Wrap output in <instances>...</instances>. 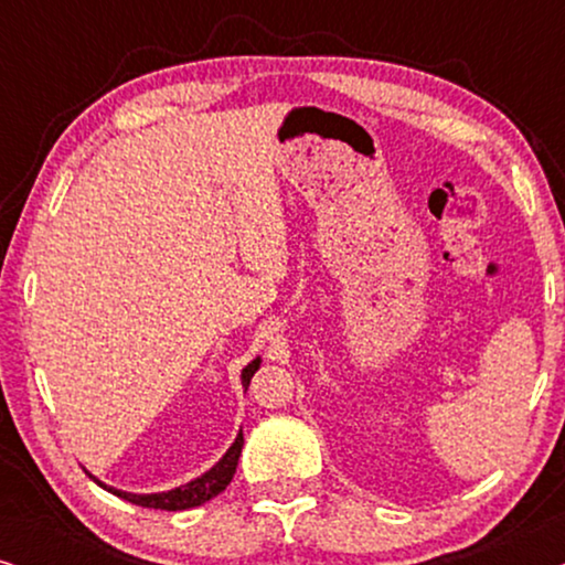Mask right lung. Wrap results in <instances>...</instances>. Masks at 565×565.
<instances>
[{
    "label": "right lung",
    "instance_id": "right-lung-1",
    "mask_svg": "<svg viewBox=\"0 0 565 565\" xmlns=\"http://www.w3.org/2000/svg\"><path fill=\"white\" fill-rule=\"evenodd\" d=\"M262 365L259 358H254L249 365H246L242 370V385L244 388H249V381L252 375L257 373ZM242 447H244V435L238 431L234 445L228 447L226 455L215 462V466L211 470H205L203 476L192 478L190 483L184 486H177V489H169V491H159V493H130V491H120L115 489V486H107L99 481V478H95L89 473V470H84L92 481H95L99 489L110 491L115 493V497L126 499L130 501V504L136 507H146V509H167V512H182V509H192V507H200L205 504V501H211L213 497H218V493L226 489V486L231 483V478H234L236 473V466H238V455H242Z\"/></svg>",
    "mask_w": 565,
    "mask_h": 565
}]
</instances>
